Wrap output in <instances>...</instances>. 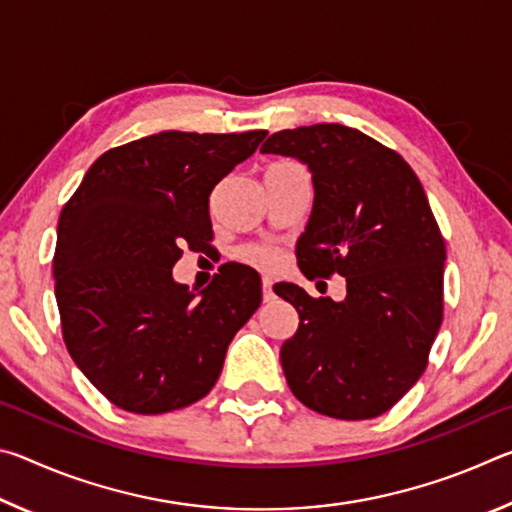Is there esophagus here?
Returning a JSON list of instances; mask_svg holds the SVG:
<instances>
[{
    "label": "esophagus",
    "mask_w": 512,
    "mask_h": 512,
    "mask_svg": "<svg viewBox=\"0 0 512 512\" xmlns=\"http://www.w3.org/2000/svg\"><path fill=\"white\" fill-rule=\"evenodd\" d=\"M262 296H264V302L273 300V280H271V277H264V280H262Z\"/></svg>",
    "instance_id": "34e87169"
}]
</instances>
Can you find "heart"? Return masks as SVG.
<instances>
[{
  "mask_svg": "<svg viewBox=\"0 0 512 512\" xmlns=\"http://www.w3.org/2000/svg\"><path fill=\"white\" fill-rule=\"evenodd\" d=\"M237 255H239L241 262L259 266V268H271V266L280 262V253H277L273 246H262V244L244 246Z\"/></svg>",
  "mask_w": 512,
  "mask_h": 512,
  "instance_id": "heart-1",
  "label": "heart"
}]
</instances>
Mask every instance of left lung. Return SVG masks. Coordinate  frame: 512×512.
<instances>
[{
	"mask_svg": "<svg viewBox=\"0 0 512 512\" xmlns=\"http://www.w3.org/2000/svg\"><path fill=\"white\" fill-rule=\"evenodd\" d=\"M262 153L307 164L298 266L309 280L339 273L348 291L336 302L275 284L300 316L280 350L287 384L329 418H377L420 379L443 323L445 241L427 194L402 155L341 124L273 133Z\"/></svg>",
	"mask_w": 512,
	"mask_h": 512,
	"instance_id": "8db88e82",
	"label": "left lung"
}]
</instances>
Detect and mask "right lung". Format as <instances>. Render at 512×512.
Returning <instances> with one entry per match:
<instances>
[{"mask_svg": "<svg viewBox=\"0 0 512 512\" xmlns=\"http://www.w3.org/2000/svg\"><path fill=\"white\" fill-rule=\"evenodd\" d=\"M266 131H164L110 149L58 219L63 339L119 409L155 415L212 391L230 341L262 302V280L225 264L201 293L173 280L183 246L212 239L210 194Z\"/></svg>", "mask_w": 512, "mask_h": 512, "instance_id": "obj_1", "label": "right lung"}]
</instances>
